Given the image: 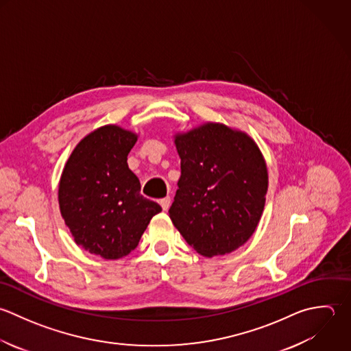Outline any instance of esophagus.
I'll list each match as a JSON object with an SVG mask.
<instances>
[{
  "label": "esophagus",
  "instance_id": "1",
  "mask_svg": "<svg viewBox=\"0 0 351 351\" xmlns=\"http://www.w3.org/2000/svg\"><path fill=\"white\" fill-rule=\"evenodd\" d=\"M158 202H160V205H161L162 210H168V209H169V206H171V198H169V197L161 198Z\"/></svg>",
  "mask_w": 351,
  "mask_h": 351
}]
</instances>
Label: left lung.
<instances>
[{
	"mask_svg": "<svg viewBox=\"0 0 351 351\" xmlns=\"http://www.w3.org/2000/svg\"><path fill=\"white\" fill-rule=\"evenodd\" d=\"M180 179L169 217L201 256L228 254L254 234L265 205L268 169L256 142L220 123L175 135Z\"/></svg>",
	"mask_w": 351,
	"mask_h": 351,
	"instance_id": "left-lung-1",
	"label": "left lung"
}]
</instances>
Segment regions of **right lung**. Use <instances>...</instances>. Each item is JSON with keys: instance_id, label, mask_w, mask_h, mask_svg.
Segmentation results:
<instances>
[{"instance_id": "add662e5", "label": "right lung", "mask_w": 351, "mask_h": 351, "mask_svg": "<svg viewBox=\"0 0 351 351\" xmlns=\"http://www.w3.org/2000/svg\"><path fill=\"white\" fill-rule=\"evenodd\" d=\"M138 135L104 125L86 135L71 153L58 184L61 216L75 242L91 254L117 260L139 243L161 206L141 195L127 156Z\"/></svg>"}]
</instances>
